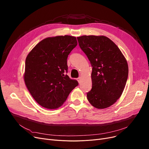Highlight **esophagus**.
I'll use <instances>...</instances> for the list:
<instances>
[{
  "instance_id": "1",
  "label": "esophagus",
  "mask_w": 149,
  "mask_h": 149,
  "mask_svg": "<svg viewBox=\"0 0 149 149\" xmlns=\"http://www.w3.org/2000/svg\"><path fill=\"white\" fill-rule=\"evenodd\" d=\"M77 81H78V82H79V83H80V81H81V77H79L77 79Z\"/></svg>"
}]
</instances>
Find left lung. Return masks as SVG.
Segmentation results:
<instances>
[{
	"instance_id": "obj_1",
	"label": "left lung",
	"mask_w": 149,
	"mask_h": 149,
	"mask_svg": "<svg viewBox=\"0 0 149 149\" xmlns=\"http://www.w3.org/2000/svg\"><path fill=\"white\" fill-rule=\"evenodd\" d=\"M79 45L92 66V88L87 93L92 106L110 107L121 96L127 80V60L116 44L104 36L77 37Z\"/></svg>"
}]
</instances>
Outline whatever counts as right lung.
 I'll use <instances>...</instances> for the list:
<instances>
[{
	"label": "right lung",
	"instance_id": "1",
	"mask_svg": "<svg viewBox=\"0 0 149 149\" xmlns=\"http://www.w3.org/2000/svg\"><path fill=\"white\" fill-rule=\"evenodd\" d=\"M77 45L75 37H47L31 50L26 58L23 79L36 102L48 109H56L65 102L78 85L66 75L68 55Z\"/></svg>",
	"mask_w": 149,
	"mask_h": 149
}]
</instances>
